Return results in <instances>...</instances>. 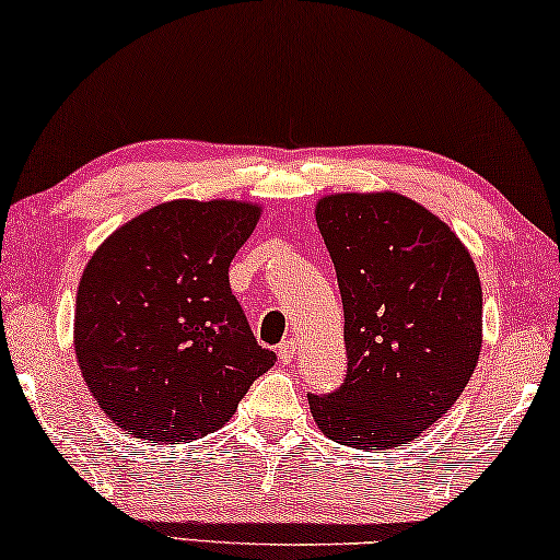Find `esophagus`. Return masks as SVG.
Listing matches in <instances>:
<instances>
[{"instance_id": "1", "label": "esophagus", "mask_w": 560, "mask_h": 560, "mask_svg": "<svg viewBox=\"0 0 560 560\" xmlns=\"http://www.w3.org/2000/svg\"><path fill=\"white\" fill-rule=\"evenodd\" d=\"M295 349H298V341L295 339H285L278 347V359L282 364H290L293 362V357H295Z\"/></svg>"}]
</instances>
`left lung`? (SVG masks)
Wrapping results in <instances>:
<instances>
[{
	"label": "left lung",
	"instance_id": "1",
	"mask_svg": "<svg viewBox=\"0 0 560 560\" xmlns=\"http://www.w3.org/2000/svg\"><path fill=\"white\" fill-rule=\"evenodd\" d=\"M343 303L347 374L308 395L324 435L385 451L418 439L469 385L481 349V282L439 217L397 194L316 206Z\"/></svg>",
	"mask_w": 560,
	"mask_h": 560
}]
</instances>
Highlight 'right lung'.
<instances>
[{"instance_id":"1","label":"right lung","mask_w":560,"mask_h":560,"mask_svg":"<svg viewBox=\"0 0 560 560\" xmlns=\"http://www.w3.org/2000/svg\"><path fill=\"white\" fill-rule=\"evenodd\" d=\"M259 206L171 201L117 229L75 295L83 380L121 431L188 443L219 431L275 364L229 285Z\"/></svg>"}]
</instances>
